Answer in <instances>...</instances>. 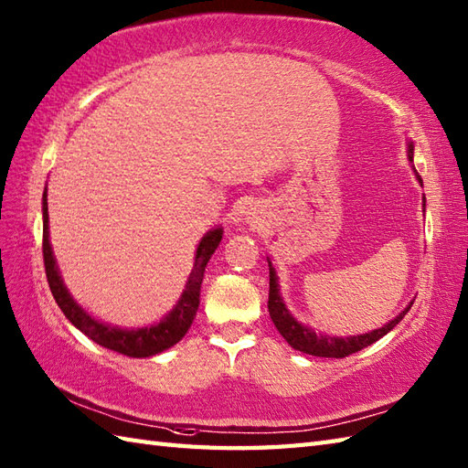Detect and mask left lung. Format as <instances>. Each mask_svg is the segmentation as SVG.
<instances>
[{"label":"left lung","instance_id":"1","mask_svg":"<svg viewBox=\"0 0 468 468\" xmlns=\"http://www.w3.org/2000/svg\"><path fill=\"white\" fill-rule=\"evenodd\" d=\"M406 154H409V161L412 163V158H414L412 141L406 143ZM414 175H416V181L422 185L420 175L416 171H414ZM422 205L426 207L424 197H422ZM267 263H270V302H267V310H270L271 322L275 324L277 332L283 335V340L290 344L293 350H300V352L310 354V356L346 357L350 354L360 352V350H364V347L380 340V337L390 332L396 324H400L402 317L409 314V310L414 303V302H410L399 315L392 317L390 322L384 324L382 327H378V330H372V332L357 334V335H346V337L344 335L317 334L315 330H312L310 325H303L302 322H297L293 314L287 310V305H285L282 292H280V277H277V271H275V267H273L270 257H267Z\"/></svg>","mask_w":468,"mask_h":468}]
</instances>
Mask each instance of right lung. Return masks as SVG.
<instances>
[{"label": "right lung", "instance_id": "1", "mask_svg": "<svg viewBox=\"0 0 468 468\" xmlns=\"http://www.w3.org/2000/svg\"><path fill=\"white\" fill-rule=\"evenodd\" d=\"M42 218H44V265L49 290L59 310L72 322L78 330L90 337L98 346L108 347L118 354H124L128 357H151L161 354L168 347H173L176 342L183 340V335L191 327L197 310H198V295H201V283L205 277V267L211 260V255L223 239V227H215L211 231L203 235L198 241L195 251V265L188 280L185 283V290L178 297L175 307L168 312L163 320L156 324L143 325V327H118L112 324H106L102 320H96L92 314H88L84 307L78 303L72 293L59 275V267L56 263V257L52 251V243H49V218H48V193L44 191L42 197Z\"/></svg>", "mask_w": 468, "mask_h": 468}]
</instances>
